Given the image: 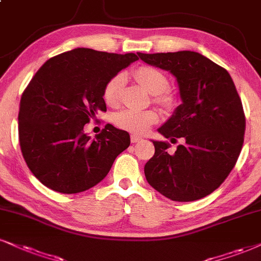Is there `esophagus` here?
Returning <instances> with one entry per match:
<instances>
[{"label":"esophagus","instance_id":"1","mask_svg":"<svg viewBox=\"0 0 261 261\" xmlns=\"http://www.w3.org/2000/svg\"><path fill=\"white\" fill-rule=\"evenodd\" d=\"M141 139H143V138L139 137V136H137V134H132V136H130V141H132V143H138V141H140Z\"/></svg>","mask_w":261,"mask_h":261}]
</instances>
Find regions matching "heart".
Segmentation results:
<instances>
[{
	"label": "heart",
	"mask_w": 261,
	"mask_h": 261,
	"mask_svg": "<svg viewBox=\"0 0 261 261\" xmlns=\"http://www.w3.org/2000/svg\"><path fill=\"white\" fill-rule=\"evenodd\" d=\"M134 80L143 87L149 94L153 95V100L162 106H170L173 96L165 91L168 87V80L165 73L156 67L141 65L133 71ZM124 83V76L122 73L115 75L109 80L104 87L102 98L106 105L115 108L120 104L122 87ZM159 114L153 110L134 111L123 110L115 115L114 123L121 129L134 134H144L156 122H159Z\"/></svg>",
	"instance_id": "obj_1"
}]
</instances>
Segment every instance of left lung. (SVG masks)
<instances>
[{"instance_id": "left-lung-1", "label": "left lung", "mask_w": 261, "mask_h": 261, "mask_svg": "<svg viewBox=\"0 0 261 261\" xmlns=\"http://www.w3.org/2000/svg\"><path fill=\"white\" fill-rule=\"evenodd\" d=\"M138 56L175 76L182 101L159 132L184 143L170 155L168 143L152 140L155 155L144 168L147 182L172 201L203 198L223 184L242 150L246 117L232 79L191 50Z\"/></svg>"}]
</instances>
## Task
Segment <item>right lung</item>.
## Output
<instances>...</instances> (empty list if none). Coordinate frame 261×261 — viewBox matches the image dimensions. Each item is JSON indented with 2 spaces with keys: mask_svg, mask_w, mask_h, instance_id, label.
<instances>
[{
  "mask_svg": "<svg viewBox=\"0 0 261 261\" xmlns=\"http://www.w3.org/2000/svg\"><path fill=\"white\" fill-rule=\"evenodd\" d=\"M139 59L137 54L76 48L47 60L20 99L19 143L32 174L47 188L77 194L108 175L129 146L127 132L105 125L91 139L83 132L99 111L109 80Z\"/></svg>",
  "mask_w": 261,
  "mask_h": 261,
  "instance_id": "obj_1",
  "label": "right lung"
}]
</instances>
